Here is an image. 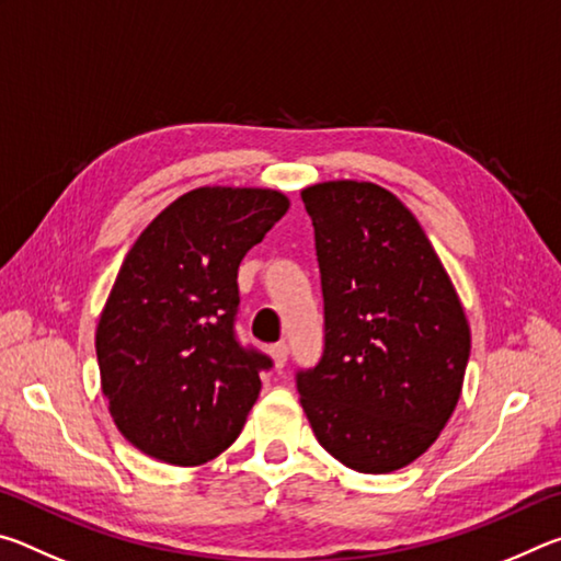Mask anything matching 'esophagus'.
<instances>
[{"instance_id":"1","label":"esophagus","mask_w":561,"mask_h":561,"mask_svg":"<svg viewBox=\"0 0 561 561\" xmlns=\"http://www.w3.org/2000/svg\"><path fill=\"white\" fill-rule=\"evenodd\" d=\"M270 356L274 360V368H284L287 366V356H289V346L287 344H274L270 348Z\"/></svg>"}]
</instances>
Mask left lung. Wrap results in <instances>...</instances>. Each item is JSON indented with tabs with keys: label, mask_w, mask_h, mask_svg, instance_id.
<instances>
[{
	"label": "left lung",
	"mask_w": 561,
	"mask_h": 561,
	"mask_svg": "<svg viewBox=\"0 0 561 561\" xmlns=\"http://www.w3.org/2000/svg\"><path fill=\"white\" fill-rule=\"evenodd\" d=\"M324 291V356L297 374L321 448L356 472L401 470L458 405L470 324L413 213L376 183L301 190Z\"/></svg>",
	"instance_id": "8db88e82"
}]
</instances>
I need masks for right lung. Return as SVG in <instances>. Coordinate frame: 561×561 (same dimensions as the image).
<instances>
[{"mask_svg": "<svg viewBox=\"0 0 561 561\" xmlns=\"http://www.w3.org/2000/svg\"><path fill=\"white\" fill-rule=\"evenodd\" d=\"M287 210L279 190L195 187L130 247L96 356L108 413L133 448L193 468L242 433L272 360L234 339L237 270Z\"/></svg>", "mask_w": 561, "mask_h": 561, "instance_id": "right-lung-1", "label": "right lung"}]
</instances>
